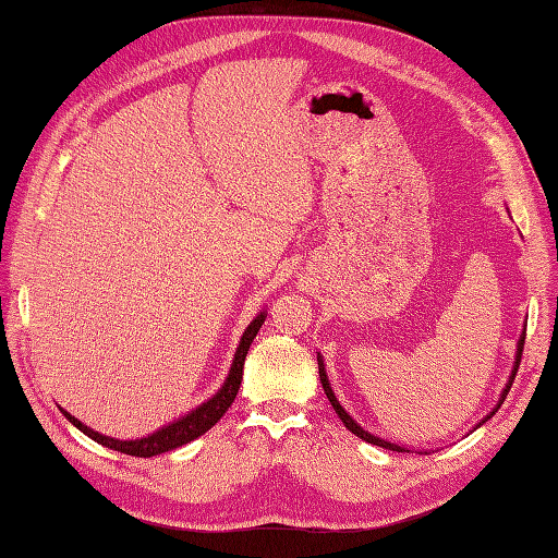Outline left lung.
<instances>
[{"label": "left lung", "mask_w": 558, "mask_h": 558, "mask_svg": "<svg viewBox=\"0 0 558 558\" xmlns=\"http://www.w3.org/2000/svg\"><path fill=\"white\" fill-rule=\"evenodd\" d=\"M523 340H525V328H523V333H521V338H519V344H517V361H514V368H511V375H509V380H507V385H505V389H502V395H500V401H498V405H495V409L481 420V423H486V420H490L495 413H498V409L502 405V401L507 399V395H509V389H511V383H514V378H517V371H519V364H521V354H523ZM316 361H319V378H322V385H324V391H326V397H328V401H330V405H333V411L338 413V417L342 420L344 423V427H348L352 434H356L359 439H364V441H368V444H373V446H380V448H387V450H397V453H409V448H403V446H399V444H391V441H387V439H380V436H375V434H371V432H366L364 427H361L356 420L342 409L340 405V401L336 399V395H333V389H330V383H328V375H326V368H324V359H322V354H316ZM478 423V425H481ZM476 425V427H478Z\"/></svg>", "instance_id": "1"}]
</instances>
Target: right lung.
<instances>
[{"label":"right lung","mask_w":558,"mask_h":558,"mask_svg":"<svg viewBox=\"0 0 558 558\" xmlns=\"http://www.w3.org/2000/svg\"><path fill=\"white\" fill-rule=\"evenodd\" d=\"M265 316L267 314L260 312L248 324V328L244 330V336H242V340H239V348L234 352V361H232V366H230L228 380L222 383V387L216 391V395L210 397L208 401H204L199 409L190 411L185 417H180V420H175V423L157 429L155 434H147V436H143V439H135V441H119V439H112V436H105V434L94 432L92 427H86L84 423H80V420L74 417V415H70L68 411H63V409H60V411H63V415L70 420L74 427L82 429L86 436H92L94 441H98L105 448L119 450V453H126V456L153 458V456H159V453H167V450H173L178 446H185V444L197 439V436H202L204 432H208L225 413H228V409L232 405L236 391H239V385H242L244 361H246L248 348H251L253 338L258 336L260 326L265 324Z\"/></svg>","instance_id":"obj_1"}]
</instances>
